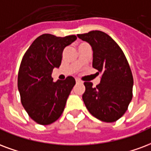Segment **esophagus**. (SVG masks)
<instances>
[{
    "instance_id": "esophagus-1",
    "label": "esophagus",
    "mask_w": 151,
    "mask_h": 151,
    "mask_svg": "<svg viewBox=\"0 0 151 151\" xmlns=\"http://www.w3.org/2000/svg\"><path fill=\"white\" fill-rule=\"evenodd\" d=\"M76 82H77V83H81V80H80V79L76 78Z\"/></svg>"
}]
</instances>
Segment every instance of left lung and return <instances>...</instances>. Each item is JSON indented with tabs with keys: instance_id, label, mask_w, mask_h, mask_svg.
I'll use <instances>...</instances> for the list:
<instances>
[{
	"instance_id": "1",
	"label": "left lung",
	"mask_w": 151,
	"mask_h": 151,
	"mask_svg": "<svg viewBox=\"0 0 151 151\" xmlns=\"http://www.w3.org/2000/svg\"><path fill=\"white\" fill-rule=\"evenodd\" d=\"M93 49V67L102 73L100 83L93 87L85 81L82 99L89 112L106 122H114L126 113L133 97L134 79L123 51L110 36L93 30L78 34Z\"/></svg>"
}]
</instances>
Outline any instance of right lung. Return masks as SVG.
Returning a JSON list of instances; mask_svg holds the SVG:
<instances>
[{
  "label": "right lung",
  "mask_w": 151,
  "mask_h": 151,
  "mask_svg": "<svg viewBox=\"0 0 151 151\" xmlns=\"http://www.w3.org/2000/svg\"><path fill=\"white\" fill-rule=\"evenodd\" d=\"M76 39L75 35L42 34L22 58L17 77L21 101L29 116L40 125H50L60 118L75 85L71 76L53 82L52 72L60 66L65 48Z\"/></svg>",
  "instance_id": "obj_1"
}]
</instances>
